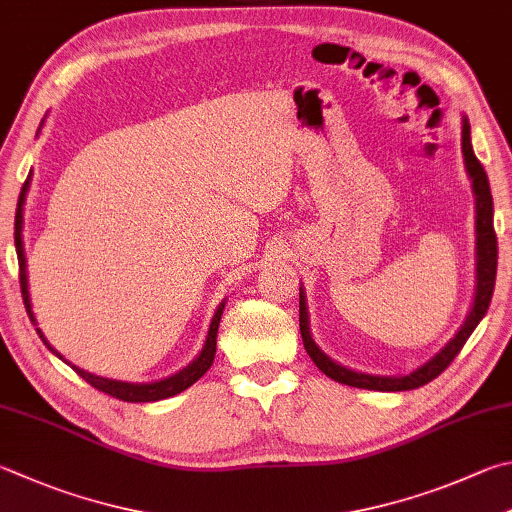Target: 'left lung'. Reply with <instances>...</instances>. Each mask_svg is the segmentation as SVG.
I'll return each mask as SVG.
<instances>
[{
    "instance_id": "left-lung-1",
    "label": "left lung",
    "mask_w": 512,
    "mask_h": 512,
    "mask_svg": "<svg viewBox=\"0 0 512 512\" xmlns=\"http://www.w3.org/2000/svg\"><path fill=\"white\" fill-rule=\"evenodd\" d=\"M461 153H464L466 171L472 182V194H475V298H472L470 312L466 316L464 325L459 327L455 336L441 347V350L430 356V359L414 368L408 374L399 376H381V374H365L356 372L352 368H345V365L332 361L321 347L316 345L310 332V314H307V303H305V292L303 287L298 289V321H301V336L303 345L310 359L316 363V368L321 370L325 376H330L332 381H339L343 385H352V388H363V390H376V392H403V390H414L421 388V385L430 383L435 376H439L443 370L448 368L452 359L459 354L461 347L468 341V336L475 332L481 318L486 316L488 305L493 301V289H495V276H497V236L493 227V196H490V185L488 176L481 162L477 160L475 151H472L470 142V122L464 115L461 120Z\"/></svg>"
}]
</instances>
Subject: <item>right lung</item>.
<instances>
[{"instance_id":"obj_1","label":"right lung","mask_w":512,"mask_h":512,"mask_svg":"<svg viewBox=\"0 0 512 512\" xmlns=\"http://www.w3.org/2000/svg\"><path fill=\"white\" fill-rule=\"evenodd\" d=\"M44 124V120H42ZM40 124V129H42ZM31 180H33V171L28 173V178L22 187V194H19L17 200V211H15V249H17V263H19V285H22V298H24V305H26V312L28 318H31L33 325H37L35 321V314H33V307H31V294H28V274H26V254H24V238H22V229H24V202H26V194H28V187H31ZM225 303H220L214 312V318H211L209 323V332H207V339L205 345H202L200 354L196 356L194 361H191L187 368H182L180 372L167 376V379H160V381H151V383H129V381H115V379H106V376H98V374H91L82 368H77V365H71L69 361L64 359V356L55 350V347L46 341V336L42 334L40 327H35L37 334H40V339L44 341V345L51 350L57 359H62L64 363H69L71 368L82 376L86 383H91L95 390H100L104 394H111V397L120 399V401H127V403H149V401H160V399H169L173 394H180L182 390H187L189 385H194L202 374H205L211 363H214V356H216V336H218V325H220V316H223L225 310Z\"/></svg>"}]
</instances>
